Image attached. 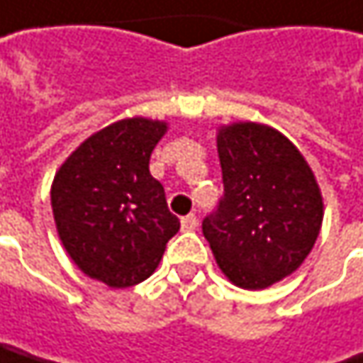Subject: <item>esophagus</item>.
Returning <instances> with one entry per match:
<instances>
[{
  "mask_svg": "<svg viewBox=\"0 0 363 363\" xmlns=\"http://www.w3.org/2000/svg\"><path fill=\"white\" fill-rule=\"evenodd\" d=\"M181 224H182V230H195V228H197V216L195 214L184 216V218L181 220Z\"/></svg>",
  "mask_w": 363,
  "mask_h": 363,
  "instance_id": "1",
  "label": "esophagus"
}]
</instances>
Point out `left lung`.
Instances as JSON below:
<instances>
[{
  "instance_id": "left-lung-1",
  "label": "left lung",
  "mask_w": 363,
  "mask_h": 363,
  "mask_svg": "<svg viewBox=\"0 0 363 363\" xmlns=\"http://www.w3.org/2000/svg\"><path fill=\"white\" fill-rule=\"evenodd\" d=\"M216 145L224 197L203 235L233 284L268 289L313 249L324 218L320 186L303 153L268 124L218 126Z\"/></svg>"
}]
</instances>
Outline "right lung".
Here are the masks:
<instances>
[{"instance_id":"add662e5","label":"right lung","mask_w":363,"mask_h":363,"mask_svg":"<svg viewBox=\"0 0 363 363\" xmlns=\"http://www.w3.org/2000/svg\"><path fill=\"white\" fill-rule=\"evenodd\" d=\"M168 122L133 116L93 133L51 182L57 237L86 277L112 289L149 279L181 222L149 157Z\"/></svg>"}]
</instances>
